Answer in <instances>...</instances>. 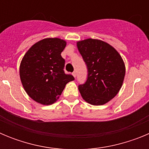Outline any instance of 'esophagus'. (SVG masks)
Returning a JSON list of instances; mask_svg holds the SVG:
<instances>
[{"mask_svg":"<svg viewBox=\"0 0 149 149\" xmlns=\"http://www.w3.org/2000/svg\"><path fill=\"white\" fill-rule=\"evenodd\" d=\"M76 74H76L75 72H74L73 73H72V75L74 76V77H76Z\"/></svg>","mask_w":149,"mask_h":149,"instance_id":"esophagus-1","label":"esophagus"}]
</instances>
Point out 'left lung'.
<instances>
[{
	"mask_svg": "<svg viewBox=\"0 0 149 149\" xmlns=\"http://www.w3.org/2000/svg\"><path fill=\"white\" fill-rule=\"evenodd\" d=\"M77 47L88 68L87 81L78 86L80 93L90 104H105L122 86L125 75L123 59L113 46L100 39L78 41Z\"/></svg>",
	"mask_w": 149,
	"mask_h": 149,
	"instance_id": "8db88e82",
	"label": "left lung"
}]
</instances>
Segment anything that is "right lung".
<instances>
[{
  "label": "right lung",
  "instance_id": "obj_1",
  "mask_svg": "<svg viewBox=\"0 0 149 149\" xmlns=\"http://www.w3.org/2000/svg\"><path fill=\"white\" fill-rule=\"evenodd\" d=\"M66 41L45 38L33 45L24 55L19 67L21 82L27 94L37 103L51 105L61 95L65 85L74 80L65 74L61 52Z\"/></svg>",
  "mask_w": 149,
  "mask_h": 149
}]
</instances>
